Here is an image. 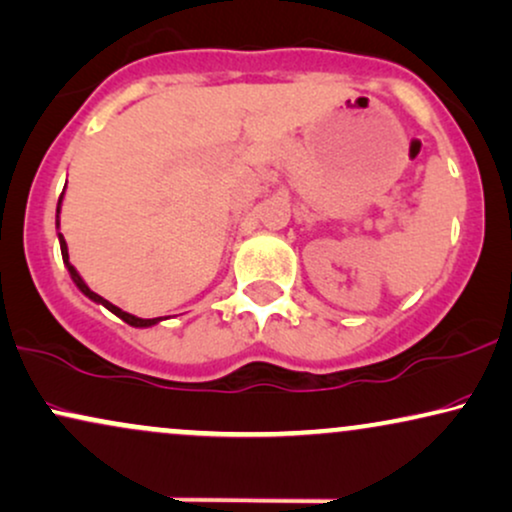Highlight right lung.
I'll return each mask as SVG.
<instances>
[{
	"instance_id": "right-lung-1",
	"label": "right lung",
	"mask_w": 512,
	"mask_h": 512,
	"mask_svg": "<svg viewBox=\"0 0 512 512\" xmlns=\"http://www.w3.org/2000/svg\"><path fill=\"white\" fill-rule=\"evenodd\" d=\"M61 198H63V196H61ZM61 198H58V208H61ZM58 241H61V255H63V262H66V267H68V271H70V276H73L75 286L80 288L82 293L89 297V300H94V302H101L103 307H106V309H111V312H113L115 316H120V319L125 321V323H129V326L146 328V326H153V323H158V321H160V319H139V316H132V314H127V312H122L120 307H115V304H111V302H108V300H103L101 295H96L94 290H89V288H87V283L82 281L80 274H77L73 264H70V260H68V245H66V241H63V236H61V234H58Z\"/></svg>"
}]
</instances>
